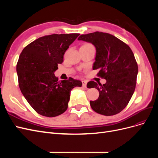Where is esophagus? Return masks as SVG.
<instances>
[{"instance_id":"esophagus-1","label":"esophagus","mask_w":158,"mask_h":158,"mask_svg":"<svg viewBox=\"0 0 158 158\" xmlns=\"http://www.w3.org/2000/svg\"><path fill=\"white\" fill-rule=\"evenodd\" d=\"M82 83H83V87H84V88H86V85H87V81H85V80H84V81H82Z\"/></svg>"}]
</instances>
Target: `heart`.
<instances>
[{
  "label": "heart",
  "mask_w": 158,
  "mask_h": 158,
  "mask_svg": "<svg viewBox=\"0 0 158 158\" xmlns=\"http://www.w3.org/2000/svg\"><path fill=\"white\" fill-rule=\"evenodd\" d=\"M91 45V44H84V45ZM83 46V45H82Z\"/></svg>",
  "instance_id": "heart-1"
}]
</instances>
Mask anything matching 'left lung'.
<instances>
[{"instance_id": "1", "label": "left lung", "mask_w": 158, "mask_h": 158, "mask_svg": "<svg viewBox=\"0 0 158 158\" xmlns=\"http://www.w3.org/2000/svg\"><path fill=\"white\" fill-rule=\"evenodd\" d=\"M78 40L92 44L96 49L93 69H99L98 76L106 80L102 85L89 81L87 88H96L99 96L90 101L95 112L106 116L120 113L128 105L135 92L138 64L128 45L107 33L95 31L81 35Z\"/></svg>"}]
</instances>
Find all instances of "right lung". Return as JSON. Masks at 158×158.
I'll use <instances>...</instances> for the list:
<instances>
[{
  "mask_svg": "<svg viewBox=\"0 0 158 158\" xmlns=\"http://www.w3.org/2000/svg\"><path fill=\"white\" fill-rule=\"evenodd\" d=\"M79 33L52 34L38 38L23 49L16 65L19 87L27 102L41 115L54 117L68 108L71 90L81 81H59L54 74L70 45Z\"/></svg>",
  "mask_w": 158,
  "mask_h": 158,
  "instance_id": "obj_1",
  "label": "right lung"
}]
</instances>
